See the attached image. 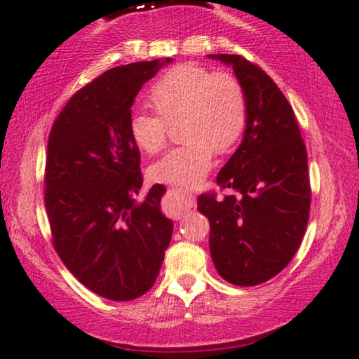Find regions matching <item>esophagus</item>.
<instances>
[{"label":"esophagus","mask_w":359,"mask_h":359,"mask_svg":"<svg viewBox=\"0 0 359 359\" xmlns=\"http://www.w3.org/2000/svg\"><path fill=\"white\" fill-rule=\"evenodd\" d=\"M172 194H174L175 197V208L177 213H185L190 208L195 207V197L192 194L185 192V190H180V189H174L172 190Z\"/></svg>","instance_id":"obj_1"}]
</instances>
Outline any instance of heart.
<instances>
[{
  "instance_id": "heart-1",
  "label": "heart",
  "mask_w": 359,
  "mask_h": 359,
  "mask_svg": "<svg viewBox=\"0 0 359 359\" xmlns=\"http://www.w3.org/2000/svg\"><path fill=\"white\" fill-rule=\"evenodd\" d=\"M151 99L157 111L133 109L129 133L146 154L165 146L169 124L184 119L187 146L172 149L149 167L154 182L195 189L213 167V149L232 147L242 134L247 102L238 81L197 65H182L154 84Z\"/></svg>"
}]
</instances>
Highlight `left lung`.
Masks as SVG:
<instances>
[{
  "label": "left lung",
  "instance_id": "left-lung-1",
  "mask_svg": "<svg viewBox=\"0 0 359 359\" xmlns=\"http://www.w3.org/2000/svg\"><path fill=\"white\" fill-rule=\"evenodd\" d=\"M230 66L247 102L243 139L217 175L224 198L201 195L210 255L222 278L255 287L278 275L300 247L310 215L308 158L293 109L269 74L237 54H208Z\"/></svg>",
  "mask_w": 359,
  "mask_h": 359
}]
</instances>
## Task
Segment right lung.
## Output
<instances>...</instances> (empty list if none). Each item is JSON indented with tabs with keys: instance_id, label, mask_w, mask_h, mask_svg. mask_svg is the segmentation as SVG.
Listing matches in <instances>:
<instances>
[{
	"instance_id": "1",
	"label": "right lung",
	"mask_w": 359,
	"mask_h": 359,
	"mask_svg": "<svg viewBox=\"0 0 359 359\" xmlns=\"http://www.w3.org/2000/svg\"><path fill=\"white\" fill-rule=\"evenodd\" d=\"M172 57L112 67L69 99L54 121L46 156V212L66 269L86 288L129 302L152 288L174 224L162 185L142 201L140 154L129 117L140 88Z\"/></svg>"
}]
</instances>
